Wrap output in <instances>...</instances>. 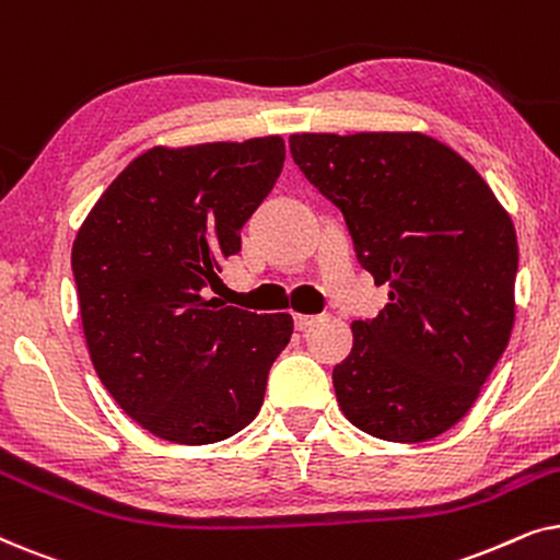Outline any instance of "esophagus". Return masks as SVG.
I'll return each mask as SVG.
<instances>
[{"instance_id": "34e87169", "label": "esophagus", "mask_w": 560, "mask_h": 560, "mask_svg": "<svg viewBox=\"0 0 560 560\" xmlns=\"http://www.w3.org/2000/svg\"><path fill=\"white\" fill-rule=\"evenodd\" d=\"M320 316H308V313H295V328L298 331H305V328L316 326Z\"/></svg>"}]
</instances>
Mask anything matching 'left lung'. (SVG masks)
I'll use <instances>...</instances> for the list:
<instances>
[{"instance_id": "1", "label": "left lung", "mask_w": 560, "mask_h": 560, "mask_svg": "<svg viewBox=\"0 0 560 560\" xmlns=\"http://www.w3.org/2000/svg\"><path fill=\"white\" fill-rule=\"evenodd\" d=\"M305 178L347 219L359 262L389 303L354 320L334 366L351 425L393 443L446 433L508 349L517 236L487 180L420 132L290 135Z\"/></svg>"}]
</instances>
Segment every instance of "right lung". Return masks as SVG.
Here are the masks:
<instances>
[{
	"mask_svg": "<svg viewBox=\"0 0 560 560\" xmlns=\"http://www.w3.org/2000/svg\"><path fill=\"white\" fill-rule=\"evenodd\" d=\"M282 163L278 135L152 148L112 180L75 234L91 362L119 408L158 439L224 441L262 408L293 316L206 295Z\"/></svg>",
	"mask_w": 560,
	"mask_h": 560,
	"instance_id": "1",
	"label": "right lung"
}]
</instances>
